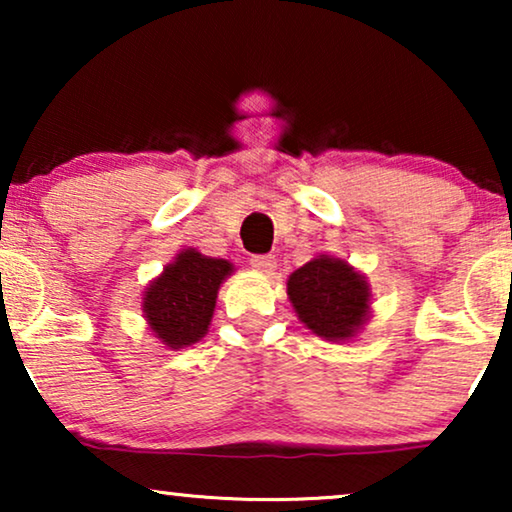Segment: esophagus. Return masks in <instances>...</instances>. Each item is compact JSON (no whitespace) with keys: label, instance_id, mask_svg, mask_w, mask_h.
Segmentation results:
<instances>
[{"label":"esophagus","instance_id":"esophagus-1","mask_svg":"<svg viewBox=\"0 0 512 512\" xmlns=\"http://www.w3.org/2000/svg\"><path fill=\"white\" fill-rule=\"evenodd\" d=\"M249 263H251V268L258 270V272H272V270L277 268L275 256H268V254H256V256H251Z\"/></svg>","mask_w":512,"mask_h":512}]
</instances>
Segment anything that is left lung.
Here are the masks:
<instances>
[{"label":"left lung","instance_id":"8db88e82","mask_svg":"<svg viewBox=\"0 0 512 512\" xmlns=\"http://www.w3.org/2000/svg\"><path fill=\"white\" fill-rule=\"evenodd\" d=\"M293 310L312 333L326 340H347L368 314V284L338 258L319 256L289 277Z\"/></svg>","mask_w":512,"mask_h":512}]
</instances>
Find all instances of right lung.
I'll return each mask as SVG.
<instances>
[{
	"instance_id": "1",
	"label": "right lung",
	"mask_w": 512,
	"mask_h": 512,
	"mask_svg": "<svg viewBox=\"0 0 512 512\" xmlns=\"http://www.w3.org/2000/svg\"><path fill=\"white\" fill-rule=\"evenodd\" d=\"M233 265L186 249L144 293V314L163 345L179 349L198 342L212 321L216 293Z\"/></svg>"
}]
</instances>
